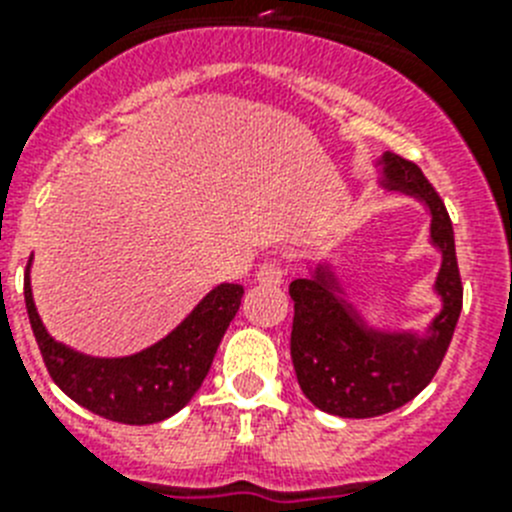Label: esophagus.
<instances>
[{"mask_svg":"<svg viewBox=\"0 0 512 512\" xmlns=\"http://www.w3.org/2000/svg\"><path fill=\"white\" fill-rule=\"evenodd\" d=\"M284 274H287V269H284V261L269 259L259 266V274H256V277H259L261 284H282Z\"/></svg>","mask_w":512,"mask_h":512,"instance_id":"esophagus-1","label":"esophagus"}]
</instances>
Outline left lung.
<instances>
[{
  "label": "left lung",
  "instance_id": "left-lung-1",
  "mask_svg": "<svg viewBox=\"0 0 512 512\" xmlns=\"http://www.w3.org/2000/svg\"><path fill=\"white\" fill-rule=\"evenodd\" d=\"M384 187L418 194L431 207V238L443 253L436 289L443 310L431 336H382L356 323V312L333 295L336 279L320 266L312 277L295 279L289 354L307 400L338 418H377L402 408L428 387L449 351L464 300L454 228L446 205L418 164L397 153H384Z\"/></svg>",
  "mask_w": 512,
  "mask_h": 512
}]
</instances>
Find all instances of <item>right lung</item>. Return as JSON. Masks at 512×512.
<instances>
[{
  "label": "right lung",
  "mask_w": 512,
  "mask_h": 512,
  "mask_svg": "<svg viewBox=\"0 0 512 512\" xmlns=\"http://www.w3.org/2000/svg\"><path fill=\"white\" fill-rule=\"evenodd\" d=\"M30 269V266H27ZM25 269V307L45 369L81 408L115 423L166 420L192 400L210 372L217 346L241 307V284H220L179 328L128 359H89L58 346L40 323Z\"/></svg>",
  "instance_id": "obj_1"
}]
</instances>
